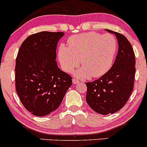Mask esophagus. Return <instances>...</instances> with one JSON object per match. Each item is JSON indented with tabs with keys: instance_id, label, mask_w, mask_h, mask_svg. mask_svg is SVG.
<instances>
[{
	"instance_id": "obj_1",
	"label": "esophagus",
	"mask_w": 147,
	"mask_h": 147,
	"mask_svg": "<svg viewBox=\"0 0 147 147\" xmlns=\"http://www.w3.org/2000/svg\"><path fill=\"white\" fill-rule=\"evenodd\" d=\"M79 81L77 79H75V78L72 79V83H73L74 84H79Z\"/></svg>"
}]
</instances>
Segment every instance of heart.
<instances>
[{
	"instance_id": "1",
	"label": "heart",
	"mask_w": 147,
	"mask_h": 147,
	"mask_svg": "<svg viewBox=\"0 0 147 147\" xmlns=\"http://www.w3.org/2000/svg\"><path fill=\"white\" fill-rule=\"evenodd\" d=\"M68 47L61 45L58 57L62 68L71 72L79 65L83 67L77 75L86 78L90 75L99 77L112 66L117 51V41L114 35L96 32L72 35L68 40Z\"/></svg>"
}]
</instances>
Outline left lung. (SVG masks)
Here are the masks:
<instances>
[{
  "mask_svg": "<svg viewBox=\"0 0 147 147\" xmlns=\"http://www.w3.org/2000/svg\"><path fill=\"white\" fill-rule=\"evenodd\" d=\"M116 35L118 51L112 68L100 78L87 86L86 101L94 111L106 115L123 107L133 91L136 57L133 48L123 35L107 29Z\"/></svg>",
  "mask_w": 147,
  "mask_h": 147,
  "instance_id": "obj_1",
  "label": "left lung"
}]
</instances>
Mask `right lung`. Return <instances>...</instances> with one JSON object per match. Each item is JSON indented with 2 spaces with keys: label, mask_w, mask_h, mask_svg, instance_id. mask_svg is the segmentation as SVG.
I'll return each instance as SVG.
<instances>
[{
  "label": "right lung",
  "mask_w": 147,
  "mask_h": 147,
  "mask_svg": "<svg viewBox=\"0 0 147 147\" xmlns=\"http://www.w3.org/2000/svg\"><path fill=\"white\" fill-rule=\"evenodd\" d=\"M63 32L31 35L22 42L16 61V89L24 107L37 116L58 108L72 77L58 68L57 45Z\"/></svg>",
  "instance_id": "1"
}]
</instances>
